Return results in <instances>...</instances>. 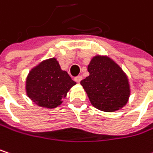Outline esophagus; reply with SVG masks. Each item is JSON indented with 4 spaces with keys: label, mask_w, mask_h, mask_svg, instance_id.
Instances as JSON below:
<instances>
[{
    "label": "esophagus",
    "mask_w": 153,
    "mask_h": 153,
    "mask_svg": "<svg viewBox=\"0 0 153 153\" xmlns=\"http://www.w3.org/2000/svg\"><path fill=\"white\" fill-rule=\"evenodd\" d=\"M81 79H82V77L80 76V75H79V76H76L75 78H74V80H75L76 82H78V83H79V82L81 80Z\"/></svg>",
    "instance_id": "34e87169"
}]
</instances>
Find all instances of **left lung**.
<instances>
[{
    "mask_svg": "<svg viewBox=\"0 0 153 153\" xmlns=\"http://www.w3.org/2000/svg\"><path fill=\"white\" fill-rule=\"evenodd\" d=\"M89 75L80 81L91 105L107 112L125 106L130 96L128 78L107 56H95L88 65Z\"/></svg>",
    "mask_w": 153,
    "mask_h": 153,
    "instance_id": "1",
    "label": "left lung"
}]
</instances>
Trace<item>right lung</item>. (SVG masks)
<instances>
[{"mask_svg":"<svg viewBox=\"0 0 153 153\" xmlns=\"http://www.w3.org/2000/svg\"><path fill=\"white\" fill-rule=\"evenodd\" d=\"M75 84L61 69L56 58L52 57L31 69L25 79V92L37 105L52 109L63 103L62 99Z\"/></svg>","mask_w":153,"mask_h":153,"instance_id":"add662e5","label":"right lung"}]
</instances>
